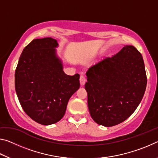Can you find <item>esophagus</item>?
I'll return each mask as SVG.
<instances>
[{
	"label": "esophagus",
	"mask_w": 158,
	"mask_h": 158,
	"mask_svg": "<svg viewBox=\"0 0 158 158\" xmlns=\"http://www.w3.org/2000/svg\"><path fill=\"white\" fill-rule=\"evenodd\" d=\"M79 81H80V84H81V85H84L85 81H86V79H85V77L84 75H81V76H80Z\"/></svg>",
	"instance_id": "obj_1"
}]
</instances>
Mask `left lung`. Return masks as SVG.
<instances>
[{
    "mask_svg": "<svg viewBox=\"0 0 158 158\" xmlns=\"http://www.w3.org/2000/svg\"><path fill=\"white\" fill-rule=\"evenodd\" d=\"M88 106L98 124L111 127L125 121L139 105L147 77L143 57L134 46L124 47L88 69Z\"/></svg>",
    "mask_w": 158,
    "mask_h": 158,
    "instance_id": "1",
    "label": "left lung"
}]
</instances>
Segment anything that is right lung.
<instances>
[{
	"label": "right lung",
	"instance_id": "add662e5",
	"mask_svg": "<svg viewBox=\"0 0 158 158\" xmlns=\"http://www.w3.org/2000/svg\"><path fill=\"white\" fill-rule=\"evenodd\" d=\"M56 40L35 39L23 49L15 70V90L21 107L40 124L56 123L79 89V74L69 76L56 56Z\"/></svg>",
	"mask_w": 158,
	"mask_h": 158
}]
</instances>
